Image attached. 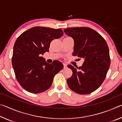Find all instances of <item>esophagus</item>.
Masks as SVG:
<instances>
[{
	"label": "esophagus",
	"mask_w": 122,
	"mask_h": 122,
	"mask_svg": "<svg viewBox=\"0 0 122 122\" xmlns=\"http://www.w3.org/2000/svg\"><path fill=\"white\" fill-rule=\"evenodd\" d=\"M63 68L64 69H66L67 68V65L65 63H63Z\"/></svg>",
	"instance_id": "obj_1"
}]
</instances>
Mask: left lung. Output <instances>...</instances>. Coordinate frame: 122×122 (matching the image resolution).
<instances>
[{"instance_id":"8db88e82","label":"left lung","mask_w":122,"mask_h":122,"mask_svg":"<svg viewBox=\"0 0 122 122\" xmlns=\"http://www.w3.org/2000/svg\"><path fill=\"white\" fill-rule=\"evenodd\" d=\"M64 32L74 39L73 56L84 59L82 66L77 69L68 65L73 71L67 80L68 85L77 94L92 93L102 84L110 67L107 43L98 33L89 27L67 28Z\"/></svg>"}]
</instances>
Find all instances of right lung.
<instances>
[{
    "mask_svg": "<svg viewBox=\"0 0 122 122\" xmlns=\"http://www.w3.org/2000/svg\"><path fill=\"white\" fill-rule=\"evenodd\" d=\"M63 34L60 28L37 26L26 30L16 39L12 63L16 80L25 90L38 94L51 87L55 75L63 66L57 60L49 64L41 56L49 51L51 41Z\"/></svg>",
    "mask_w": 122,
    "mask_h": 122,
    "instance_id": "1",
    "label": "right lung"
}]
</instances>
